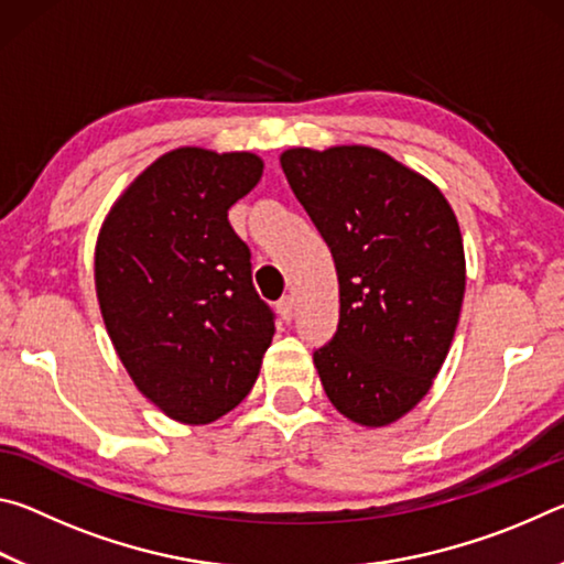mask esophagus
<instances>
[{
    "label": "esophagus",
    "instance_id": "34e87169",
    "mask_svg": "<svg viewBox=\"0 0 564 564\" xmlns=\"http://www.w3.org/2000/svg\"><path fill=\"white\" fill-rule=\"evenodd\" d=\"M275 311H279V316L285 323H291L293 321V313H295V303H293L291 295H285V299H281L279 303H275Z\"/></svg>",
    "mask_w": 564,
    "mask_h": 564
}]
</instances>
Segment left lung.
<instances>
[{"mask_svg":"<svg viewBox=\"0 0 564 564\" xmlns=\"http://www.w3.org/2000/svg\"><path fill=\"white\" fill-rule=\"evenodd\" d=\"M281 169L336 261L338 330L313 352L323 390L356 425L395 423L433 388L460 318L453 208L431 178L373 147H293Z\"/></svg>","mask_w":564,"mask_h":564,"instance_id":"left-lung-1","label":"left lung"}]
</instances>
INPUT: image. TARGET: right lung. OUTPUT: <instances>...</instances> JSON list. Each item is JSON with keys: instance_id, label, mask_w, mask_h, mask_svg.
<instances>
[{"instance_id": "obj_1", "label": "right lung", "mask_w": 564, "mask_h": 564, "mask_svg": "<svg viewBox=\"0 0 564 564\" xmlns=\"http://www.w3.org/2000/svg\"><path fill=\"white\" fill-rule=\"evenodd\" d=\"M263 159L178 147L123 188L99 228L94 285L104 326L139 393L186 425L234 410L261 373L273 313L228 208Z\"/></svg>"}]
</instances>
